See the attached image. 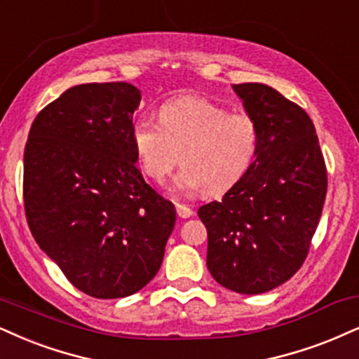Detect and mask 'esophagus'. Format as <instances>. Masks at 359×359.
Wrapping results in <instances>:
<instances>
[{"label":"esophagus","mask_w":359,"mask_h":359,"mask_svg":"<svg viewBox=\"0 0 359 359\" xmlns=\"http://www.w3.org/2000/svg\"><path fill=\"white\" fill-rule=\"evenodd\" d=\"M176 206V213H178L180 218H191L193 216V210L183 203H175Z\"/></svg>","instance_id":"1"}]
</instances>
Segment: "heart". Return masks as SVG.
<instances>
[{
  "mask_svg": "<svg viewBox=\"0 0 359 359\" xmlns=\"http://www.w3.org/2000/svg\"><path fill=\"white\" fill-rule=\"evenodd\" d=\"M131 141L141 171L161 181L180 161L171 180L178 193H223L251 166L258 149V126L245 113H228L201 96H181L159 108V121L138 118Z\"/></svg>",
  "mask_w": 359,
  "mask_h": 359,
  "instance_id": "b5f03b06",
  "label": "heart"
}]
</instances>
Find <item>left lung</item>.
<instances>
[{
  "label": "left lung",
  "mask_w": 359,
  "mask_h": 359,
  "mask_svg": "<svg viewBox=\"0 0 359 359\" xmlns=\"http://www.w3.org/2000/svg\"><path fill=\"white\" fill-rule=\"evenodd\" d=\"M258 126L245 176L198 210L208 229L206 266L234 293L261 294L302 268L325 205L326 166L304 109L263 83L233 85Z\"/></svg>",
  "instance_id": "1"
}]
</instances>
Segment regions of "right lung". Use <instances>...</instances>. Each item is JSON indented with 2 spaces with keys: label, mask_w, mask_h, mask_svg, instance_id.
Instances as JSON below:
<instances>
[{
  "label": "right lung",
  "mask_w": 359,
  "mask_h": 359,
  "mask_svg": "<svg viewBox=\"0 0 359 359\" xmlns=\"http://www.w3.org/2000/svg\"><path fill=\"white\" fill-rule=\"evenodd\" d=\"M130 83H86L41 109L25 148V211L38 246L79 291L125 298L158 273L176 210L136 168Z\"/></svg>",
  "instance_id": "right-lung-1"
}]
</instances>
